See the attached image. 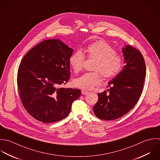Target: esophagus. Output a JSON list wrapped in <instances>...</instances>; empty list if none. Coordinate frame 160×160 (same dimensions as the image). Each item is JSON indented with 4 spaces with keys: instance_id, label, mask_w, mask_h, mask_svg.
Wrapping results in <instances>:
<instances>
[{
    "instance_id": "1",
    "label": "esophagus",
    "mask_w": 160,
    "mask_h": 160,
    "mask_svg": "<svg viewBox=\"0 0 160 160\" xmlns=\"http://www.w3.org/2000/svg\"><path fill=\"white\" fill-rule=\"evenodd\" d=\"M88 93V92L87 90H82V95H87Z\"/></svg>"
}]
</instances>
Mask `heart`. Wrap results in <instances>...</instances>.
<instances>
[{
    "mask_svg": "<svg viewBox=\"0 0 160 160\" xmlns=\"http://www.w3.org/2000/svg\"><path fill=\"white\" fill-rule=\"evenodd\" d=\"M88 57L96 58L93 69L95 72H86L73 80V85L82 89H92L101 82L102 75L106 78L117 76L122 67V57L106 42L98 40L88 45L85 48ZM85 55L78 50L69 58V63L73 71L78 73L82 70L85 61Z\"/></svg>",
    "mask_w": 160,
    "mask_h": 160,
    "instance_id": "heart-1",
    "label": "heart"
}]
</instances>
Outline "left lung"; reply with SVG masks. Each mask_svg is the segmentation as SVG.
Here are the masks:
<instances>
[{"mask_svg": "<svg viewBox=\"0 0 160 160\" xmlns=\"http://www.w3.org/2000/svg\"><path fill=\"white\" fill-rule=\"evenodd\" d=\"M124 63L122 71L108 83L107 90L98 93V100L93 110L103 120L120 118L138 101L143 88L146 65L141 52L127 45L122 48Z\"/></svg>", "mask_w": 160, "mask_h": 160, "instance_id": "obj_1", "label": "left lung"}]
</instances>
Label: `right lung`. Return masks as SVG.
Masks as SVG:
<instances>
[{"mask_svg": "<svg viewBox=\"0 0 160 160\" xmlns=\"http://www.w3.org/2000/svg\"><path fill=\"white\" fill-rule=\"evenodd\" d=\"M73 50L60 40H45L23 58L17 73L22 105L36 120L54 123L66 118L81 95L77 88H62L70 77L69 58Z\"/></svg>", "mask_w": 160, "mask_h": 160, "instance_id": "obj_1", "label": "right lung"}]
</instances>
